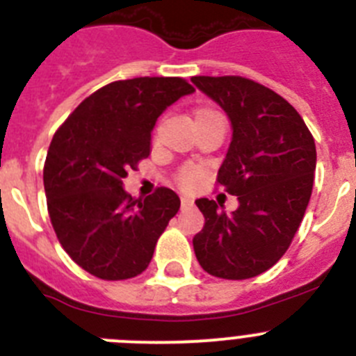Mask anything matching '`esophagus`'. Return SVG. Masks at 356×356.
<instances>
[{"label":"esophagus","instance_id":"1","mask_svg":"<svg viewBox=\"0 0 356 356\" xmlns=\"http://www.w3.org/2000/svg\"><path fill=\"white\" fill-rule=\"evenodd\" d=\"M193 205H194L193 197L181 196V209H188V207H193Z\"/></svg>","mask_w":356,"mask_h":356}]
</instances>
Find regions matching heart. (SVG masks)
I'll return each instance as SVG.
<instances>
[{
  "label": "heart",
  "instance_id": "heart-1",
  "mask_svg": "<svg viewBox=\"0 0 356 356\" xmlns=\"http://www.w3.org/2000/svg\"><path fill=\"white\" fill-rule=\"evenodd\" d=\"M210 114H216V112H213V110H200V112L196 114V119L207 118V115ZM196 119H194V121H196ZM178 181H180V185L184 188H191L197 181V171H194V169H185V171L180 172Z\"/></svg>",
  "mask_w": 356,
  "mask_h": 356
}]
</instances>
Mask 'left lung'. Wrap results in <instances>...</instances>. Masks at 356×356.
<instances>
[{
    "instance_id": "1",
    "label": "left lung",
    "mask_w": 356,
    "mask_h": 356,
    "mask_svg": "<svg viewBox=\"0 0 356 356\" xmlns=\"http://www.w3.org/2000/svg\"><path fill=\"white\" fill-rule=\"evenodd\" d=\"M194 85L225 110L232 143L217 181L238 200L226 213L196 200L205 226L194 235L209 275L246 280L275 266L291 246L310 201L316 143L294 106L275 90L242 76H194Z\"/></svg>"
}]
</instances>
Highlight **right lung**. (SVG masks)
Listing matches in <instances>:
<instances>
[{
  "label": "right lung",
  "instance_id": "obj_1",
  "mask_svg": "<svg viewBox=\"0 0 356 356\" xmlns=\"http://www.w3.org/2000/svg\"><path fill=\"white\" fill-rule=\"evenodd\" d=\"M194 87L181 78H134L90 94L56 130L44 163L48 212L62 248L102 280H128L149 266L156 241L180 209L160 187L131 197L130 169L151 153L163 110Z\"/></svg>",
  "mask_w": 356,
  "mask_h": 356
}]
</instances>
